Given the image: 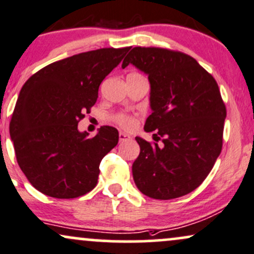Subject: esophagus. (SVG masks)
Here are the masks:
<instances>
[{
	"label": "esophagus",
	"instance_id": "34e87169",
	"mask_svg": "<svg viewBox=\"0 0 254 254\" xmlns=\"http://www.w3.org/2000/svg\"><path fill=\"white\" fill-rule=\"evenodd\" d=\"M131 137L127 135V133L125 132H119V142H127V140H129Z\"/></svg>",
	"mask_w": 254,
	"mask_h": 254
}]
</instances>
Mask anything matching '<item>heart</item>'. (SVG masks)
Returning <instances> with one entry per match:
<instances>
[{"instance_id":"obj_1","label":"heart","mask_w":254,"mask_h":254,"mask_svg":"<svg viewBox=\"0 0 254 254\" xmlns=\"http://www.w3.org/2000/svg\"><path fill=\"white\" fill-rule=\"evenodd\" d=\"M115 121L121 125V127H125V129H130L135 125V119H133L131 116L125 115V114H119L115 117Z\"/></svg>"}]
</instances>
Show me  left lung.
<instances>
[{"label":"left lung","instance_id":"obj_1","mask_svg":"<svg viewBox=\"0 0 254 254\" xmlns=\"http://www.w3.org/2000/svg\"><path fill=\"white\" fill-rule=\"evenodd\" d=\"M148 74L150 108L144 130L162 146L136 137L132 176L157 200L187 195L204 181L222 149L226 106L215 79L194 58L158 47H135L123 60Z\"/></svg>","mask_w":254,"mask_h":254}]
</instances>
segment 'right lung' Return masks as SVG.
<instances>
[{
	"label": "right lung",
	"mask_w": 254,
	"mask_h": 254,
	"mask_svg": "<svg viewBox=\"0 0 254 254\" xmlns=\"http://www.w3.org/2000/svg\"><path fill=\"white\" fill-rule=\"evenodd\" d=\"M130 47L85 52L44 67L21 88L9 132L17 163L32 186L57 198H74L97 186L103 157L118 131L102 127L94 137L78 123L96 104L99 85Z\"/></svg>",
	"instance_id": "1"
}]
</instances>
